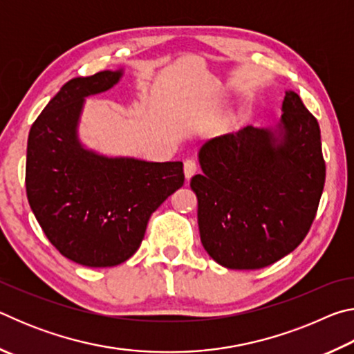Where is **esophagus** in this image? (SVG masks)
Here are the masks:
<instances>
[{
	"mask_svg": "<svg viewBox=\"0 0 354 354\" xmlns=\"http://www.w3.org/2000/svg\"><path fill=\"white\" fill-rule=\"evenodd\" d=\"M196 170H198V167H196V162L194 159H185V162H184V176H185V179H189L195 175L196 173Z\"/></svg>",
	"mask_w": 354,
	"mask_h": 354,
	"instance_id": "1",
	"label": "esophagus"
}]
</instances>
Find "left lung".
I'll use <instances>...</instances> for the list:
<instances>
[{
  "label": "left lung",
  "mask_w": 354,
  "mask_h": 354,
  "mask_svg": "<svg viewBox=\"0 0 354 354\" xmlns=\"http://www.w3.org/2000/svg\"><path fill=\"white\" fill-rule=\"evenodd\" d=\"M273 127L215 137L190 179L207 254L221 267L256 270L292 253L313 225L325 185L320 128L293 91Z\"/></svg>",
  "instance_id": "1"
}]
</instances>
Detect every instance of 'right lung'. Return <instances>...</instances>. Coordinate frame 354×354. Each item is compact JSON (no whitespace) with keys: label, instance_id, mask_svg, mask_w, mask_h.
I'll list each match as a JSON object with an SVG mask.
<instances>
[{"label":"right lung","instance_id":"1","mask_svg":"<svg viewBox=\"0 0 354 354\" xmlns=\"http://www.w3.org/2000/svg\"><path fill=\"white\" fill-rule=\"evenodd\" d=\"M123 68L64 84L29 131L26 194L59 253L86 267L128 261L156 209L184 184L183 162L107 156L80 139L86 98L111 91Z\"/></svg>","mask_w":354,"mask_h":354}]
</instances>
